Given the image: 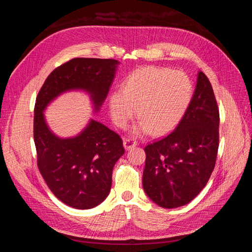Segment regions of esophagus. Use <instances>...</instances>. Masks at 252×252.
<instances>
[{
  "mask_svg": "<svg viewBox=\"0 0 252 252\" xmlns=\"http://www.w3.org/2000/svg\"><path fill=\"white\" fill-rule=\"evenodd\" d=\"M136 145H138V142L133 139H125L124 140V147L126 150H129V149L135 147Z\"/></svg>",
  "mask_w": 252,
  "mask_h": 252,
  "instance_id": "34e87169",
  "label": "esophagus"
}]
</instances>
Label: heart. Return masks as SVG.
I'll list each match as a JSON object with an SVG mask.
<instances>
[{"instance_id":"b5f03b06","label":"heart","mask_w":252,"mask_h":252,"mask_svg":"<svg viewBox=\"0 0 252 252\" xmlns=\"http://www.w3.org/2000/svg\"><path fill=\"white\" fill-rule=\"evenodd\" d=\"M191 96L192 84L184 72L145 66L133 70L121 91L110 95L109 110L114 123L123 128L138 108L141 122L135 132L162 135L179 123Z\"/></svg>"}]
</instances>
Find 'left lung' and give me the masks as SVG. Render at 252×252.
Listing matches in <instances>:
<instances>
[{"mask_svg":"<svg viewBox=\"0 0 252 252\" xmlns=\"http://www.w3.org/2000/svg\"><path fill=\"white\" fill-rule=\"evenodd\" d=\"M220 113L211 84L197 73L194 94L174 130L145 147V192L163 208L186 205L201 192L215 169Z\"/></svg>","mask_w":252,"mask_h":252,"instance_id":"8db88e82","label":"left lung"}]
</instances>
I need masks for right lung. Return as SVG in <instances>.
I'll use <instances>...</instances> for the list:
<instances>
[{"instance_id": "1", "label": "right lung", "mask_w": 252, "mask_h": 252, "mask_svg": "<svg viewBox=\"0 0 252 252\" xmlns=\"http://www.w3.org/2000/svg\"><path fill=\"white\" fill-rule=\"evenodd\" d=\"M118 64L112 59H72L48 75L36 96L33 139L37 167L51 192L72 208H94L107 197L113 166L125 152L123 141L94 120L74 138L61 139L48 128L43 111L58 95L75 89L88 93L97 111Z\"/></svg>"}]
</instances>
